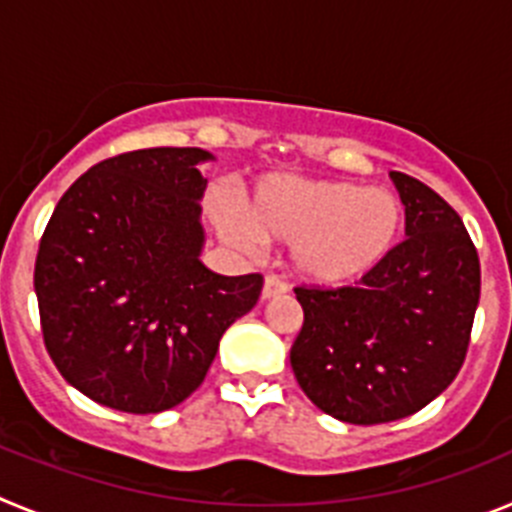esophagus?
I'll return each instance as SVG.
<instances>
[{"mask_svg": "<svg viewBox=\"0 0 512 512\" xmlns=\"http://www.w3.org/2000/svg\"><path fill=\"white\" fill-rule=\"evenodd\" d=\"M287 282L279 277H274V274H269V277L264 279V289H261V300H271V297H279L287 292Z\"/></svg>", "mask_w": 512, "mask_h": 512, "instance_id": "1", "label": "esophagus"}]
</instances>
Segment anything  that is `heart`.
<instances>
[{
	"instance_id": "obj_1",
	"label": "heart",
	"mask_w": 512,
	"mask_h": 512,
	"mask_svg": "<svg viewBox=\"0 0 512 512\" xmlns=\"http://www.w3.org/2000/svg\"><path fill=\"white\" fill-rule=\"evenodd\" d=\"M212 223L228 243L256 253L292 243V266L318 287H343L377 271L405 233V202L392 189L346 179L274 174L248 207L212 202Z\"/></svg>"
}]
</instances>
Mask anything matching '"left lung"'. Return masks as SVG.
Here are the masks:
<instances>
[{"label":"left lung","mask_w":512,"mask_h":512,"mask_svg":"<svg viewBox=\"0 0 512 512\" xmlns=\"http://www.w3.org/2000/svg\"><path fill=\"white\" fill-rule=\"evenodd\" d=\"M405 241L359 287H297L289 364L323 413L354 425L418 413L459 374L479 305V256L454 207L392 171Z\"/></svg>","instance_id":"1"}]
</instances>
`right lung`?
<instances>
[{"instance_id": "obj_1", "label": "right lung", "mask_w": 512, "mask_h": 512, "mask_svg": "<svg viewBox=\"0 0 512 512\" xmlns=\"http://www.w3.org/2000/svg\"><path fill=\"white\" fill-rule=\"evenodd\" d=\"M202 148H143L81 174L35 261L43 341L61 377L120 413H164L205 379L220 338L261 295V274L200 261Z\"/></svg>"}]
</instances>
